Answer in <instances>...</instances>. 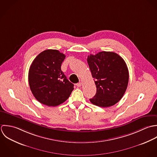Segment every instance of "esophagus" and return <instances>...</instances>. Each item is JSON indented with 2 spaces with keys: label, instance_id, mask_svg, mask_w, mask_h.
Instances as JSON below:
<instances>
[{
  "label": "esophagus",
  "instance_id": "34e87169",
  "mask_svg": "<svg viewBox=\"0 0 157 157\" xmlns=\"http://www.w3.org/2000/svg\"><path fill=\"white\" fill-rule=\"evenodd\" d=\"M81 86H82V82H81L76 84V86L78 87H80Z\"/></svg>",
  "mask_w": 157,
  "mask_h": 157
}]
</instances>
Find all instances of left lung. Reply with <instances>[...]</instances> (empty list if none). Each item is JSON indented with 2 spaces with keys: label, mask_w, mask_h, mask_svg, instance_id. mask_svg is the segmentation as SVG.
<instances>
[{
  "label": "left lung",
  "mask_w": 157,
  "mask_h": 157,
  "mask_svg": "<svg viewBox=\"0 0 157 157\" xmlns=\"http://www.w3.org/2000/svg\"><path fill=\"white\" fill-rule=\"evenodd\" d=\"M87 63L96 87V94L90 102L102 107L117 104L124 94L128 82L124 59L116 53L101 52L88 56Z\"/></svg>",
  "instance_id": "8db88e82"
}]
</instances>
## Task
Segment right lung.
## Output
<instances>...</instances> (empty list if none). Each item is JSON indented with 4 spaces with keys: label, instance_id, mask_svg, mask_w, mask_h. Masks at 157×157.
Returning a JSON list of instances; mask_svg holds the SVG:
<instances>
[{
    "label": "right lung",
    "instance_id": "add662e5",
    "mask_svg": "<svg viewBox=\"0 0 157 157\" xmlns=\"http://www.w3.org/2000/svg\"><path fill=\"white\" fill-rule=\"evenodd\" d=\"M65 56L57 50H46L33 60L29 69V82L32 94L40 103L57 106L65 102L74 85L61 70Z\"/></svg>",
    "mask_w": 157,
    "mask_h": 157
}]
</instances>
